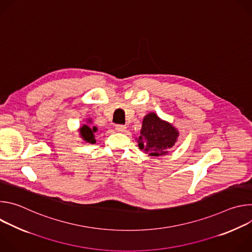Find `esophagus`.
Instances as JSON below:
<instances>
[{
	"mask_svg": "<svg viewBox=\"0 0 252 252\" xmlns=\"http://www.w3.org/2000/svg\"><path fill=\"white\" fill-rule=\"evenodd\" d=\"M126 129V126H123V125H117L116 126V130L119 131V132H125Z\"/></svg>",
	"mask_w": 252,
	"mask_h": 252,
	"instance_id": "34e87169",
	"label": "esophagus"
}]
</instances>
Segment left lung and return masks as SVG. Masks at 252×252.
<instances>
[{
    "instance_id": "1",
    "label": "left lung",
    "mask_w": 252,
    "mask_h": 252,
    "mask_svg": "<svg viewBox=\"0 0 252 252\" xmlns=\"http://www.w3.org/2000/svg\"><path fill=\"white\" fill-rule=\"evenodd\" d=\"M177 136L178 131L171 125L151 113L143 119L137 142L140 151L153 157H159L169 153Z\"/></svg>"
}]
</instances>
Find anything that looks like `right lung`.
<instances>
[{
	"mask_svg": "<svg viewBox=\"0 0 252 252\" xmlns=\"http://www.w3.org/2000/svg\"><path fill=\"white\" fill-rule=\"evenodd\" d=\"M97 130V128L95 126H89L87 125L83 126L80 129L81 131V135L82 137L84 138L85 141L87 142H90V143H94L95 142V139H94V132H95Z\"/></svg>",
	"mask_w": 252,
	"mask_h": 252,
	"instance_id": "1",
	"label": "right lung"
}]
</instances>
